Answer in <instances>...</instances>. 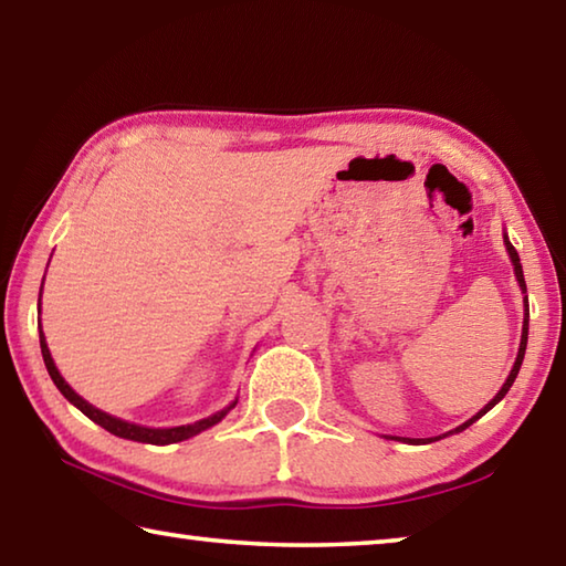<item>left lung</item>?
<instances>
[{
	"mask_svg": "<svg viewBox=\"0 0 566 566\" xmlns=\"http://www.w3.org/2000/svg\"><path fill=\"white\" fill-rule=\"evenodd\" d=\"M504 244H506V252H510V260H512V264H514V276H516V282H520V286H522V294H526L524 272H522V264H520V254H516V249L512 247L510 239H506V234H504ZM524 306H526V296H524ZM526 334H530V310H526V317H524V324H522V342H520V352H516V361H514V367H512V371H510V377H506V381L502 385V389L496 391V397L490 401V405H486L484 409H479L472 419L464 421V424H459V427L454 429V432H462V429H467L469 424H474V421H476L479 417H484L486 411H490V409L496 405V401H502V399H504L506 391H510V387L514 385L516 375H520V367H522V359H524V352H526ZM449 434H452V432H449ZM389 439H399V442H409V444H415V439H407V437H389Z\"/></svg>",
	"mask_w": 566,
	"mask_h": 566,
	"instance_id": "1",
	"label": "left lung"
}]
</instances>
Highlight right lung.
Here are the masks:
<instances>
[{"label":"right lung","instance_id":"add662e5","mask_svg":"<svg viewBox=\"0 0 566 566\" xmlns=\"http://www.w3.org/2000/svg\"><path fill=\"white\" fill-rule=\"evenodd\" d=\"M42 296V292H40ZM40 347H42V357H44V364H46V371H50L52 381L56 385V389L62 391V395L72 401V405L82 411V415H87L94 424H99L107 429L109 434L114 437H122V439H132V442H145V444H175V442H185V439L195 437L199 432H205V429L214 427L217 421H222L229 409H234L237 399L232 401V405L224 407L222 411H217V415L207 417V419H199L195 421V424H185V427H169V429H151V427H139V424H132V421H124V419H117L107 415V411H102L97 407H92L90 401H84L76 391L66 385L64 377L60 375V369L54 367V359L50 354V347H46V339H44V332H42V324H40Z\"/></svg>","mask_w":566,"mask_h":566}]
</instances>
